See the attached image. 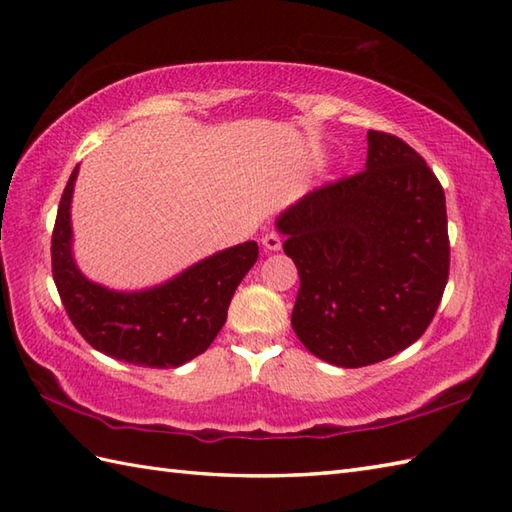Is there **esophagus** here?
Returning a JSON list of instances; mask_svg holds the SVG:
<instances>
[{"instance_id":"1","label":"esophagus","mask_w":512,"mask_h":512,"mask_svg":"<svg viewBox=\"0 0 512 512\" xmlns=\"http://www.w3.org/2000/svg\"><path fill=\"white\" fill-rule=\"evenodd\" d=\"M262 244H264L266 250H270V253H275V250L281 248V237L275 235V233H266V235L262 237Z\"/></svg>"}]
</instances>
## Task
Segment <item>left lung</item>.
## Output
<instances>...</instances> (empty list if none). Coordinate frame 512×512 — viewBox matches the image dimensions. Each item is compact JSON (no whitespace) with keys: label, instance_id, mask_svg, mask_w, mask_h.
<instances>
[{"label":"left lung","instance_id":"8db88e82","mask_svg":"<svg viewBox=\"0 0 512 512\" xmlns=\"http://www.w3.org/2000/svg\"><path fill=\"white\" fill-rule=\"evenodd\" d=\"M275 226L301 279L292 330L321 361L374 365L427 330L449 279L447 202L400 138L369 129L365 171L306 193Z\"/></svg>","mask_w":512,"mask_h":512}]
</instances>
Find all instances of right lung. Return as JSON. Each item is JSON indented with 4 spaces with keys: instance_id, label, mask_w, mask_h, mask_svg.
I'll return each instance as SVG.
<instances>
[{
    "instance_id": "add662e5",
    "label": "right lung",
    "mask_w": 512,
    "mask_h": 512,
    "mask_svg": "<svg viewBox=\"0 0 512 512\" xmlns=\"http://www.w3.org/2000/svg\"><path fill=\"white\" fill-rule=\"evenodd\" d=\"M76 176L79 165L65 184L52 233V277L74 328L94 350L116 361L156 369L189 363L226 323L228 303L257 262V242L217 250L149 288L96 284L74 259L70 209Z\"/></svg>"
}]
</instances>
